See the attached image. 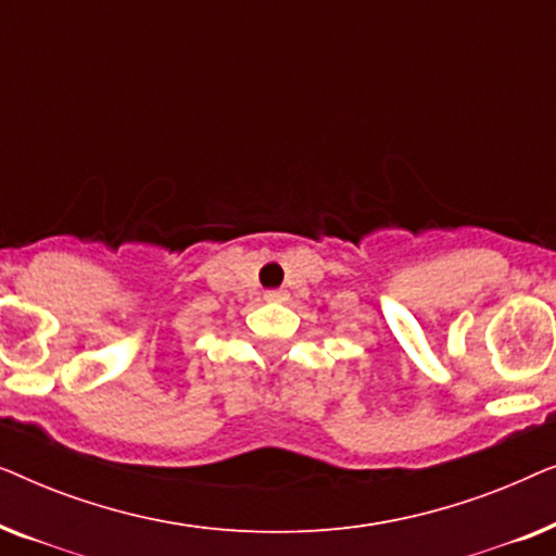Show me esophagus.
Segmentation results:
<instances>
[{
    "mask_svg": "<svg viewBox=\"0 0 556 556\" xmlns=\"http://www.w3.org/2000/svg\"><path fill=\"white\" fill-rule=\"evenodd\" d=\"M265 301H286V291H278V288L265 291Z\"/></svg>",
    "mask_w": 556,
    "mask_h": 556,
    "instance_id": "obj_1",
    "label": "esophagus"
}]
</instances>
